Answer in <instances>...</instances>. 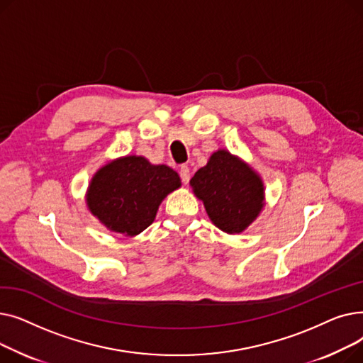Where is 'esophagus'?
Segmentation results:
<instances>
[{"mask_svg": "<svg viewBox=\"0 0 363 363\" xmlns=\"http://www.w3.org/2000/svg\"><path fill=\"white\" fill-rule=\"evenodd\" d=\"M179 177H181L182 184L186 185V184L189 182V167H188V166H185V164L181 166V169H179Z\"/></svg>", "mask_w": 363, "mask_h": 363, "instance_id": "34e87169", "label": "esophagus"}]
</instances>
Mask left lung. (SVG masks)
<instances>
[{
	"mask_svg": "<svg viewBox=\"0 0 363 363\" xmlns=\"http://www.w3.org/2000/svg\"><path fill=\"white\" fill-rule=\"evenodd\" d=\"M189 185L203 201L211 220L226 234L242 233L264 204L260 177L226 150L215 151Z\"/></svg>",
	"mask_w": 363,
	"mask_h": 363,
	"instance_id": "left-lung-1",
	"label": "left lung"
}]
</instances>
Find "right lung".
Listing matches in <instances>:
<instances>
[{
  "label": "right lung",
  "instance_id": "1",
  "mask_svg": "<svg viewBox=\"0 0 363 363\" xmlns=\"http://www.w3.org/2000/svg\"><path fill=\"white\" fill-rule=\"evenodd\" d=\"M179 186L174 169L126 156L97 170L88 186L86 204L107 230L133 237L152 223L163 199Z\"/></svg>",
  "mask_w": 363,
  "mask_h": 363
}]
</instances>
